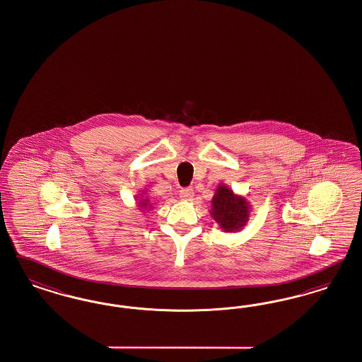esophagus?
Here are the masks:
<instances>
[{
	"instance_id": "obj_1",
	"label": "esophagus",
	"mask_w": 362,
	"mask_h": 362,
	"mask_svg": "<svg viewBox=\"0 0 362 362\" xmlns=\"http://www.w3.org/2000/svg\"><path fill=\"white\" fill-rule=\"evenodd\" d=\"M194 197V189L191 187H186V189H180V198L185 201H189Z\"/></svg>"
}]
</instances>
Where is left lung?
Masks as SVG:
<instances>
[{
    "label": "left lung",
    "instance_id": "obj_1",
    "mask_svg": "<svg viewBox=\"0 0 362 362\" xmlns=\"http://www.w3.org/2000/svg\"><path fill=\"white\" fill-rule=\"evenodd\" d=\"M251 205L245 197L220 185L211 198L210 216L224 232H239L248 223Z\"/></svg>",
    "mask_w": 362,
    "mask_h": 362
}]
</instances>
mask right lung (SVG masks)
Returning <instances> with one entry per match:
<instances>
[{
	"instance_id": "obj_1",
	"label": "right lung",
	"mask_w": 362,
	"mask_h": 362,
	"mask_svg": "<svg viewBox=\"0 0 362 362\" xmlns=\"http://www.w3.org/2000/svg\"><path fill=\"white\" fill-rule=\"evenodd\" d=\"M136 204H137L138 210L145 211V210H152L153 204L151 201V198L146 195V191H142V194L139 197H136Z\"/></svg>"
}]
</instances>
